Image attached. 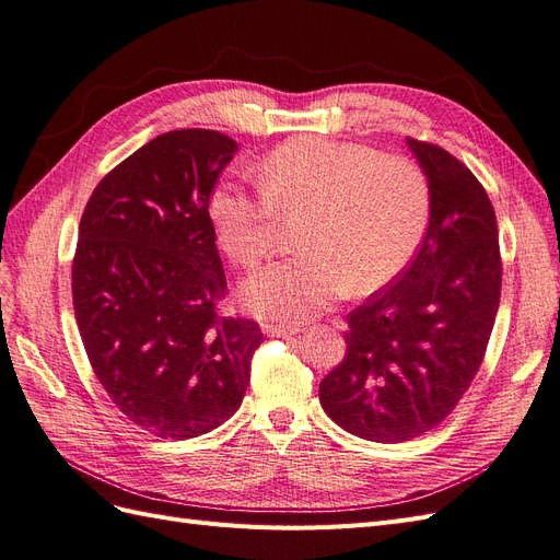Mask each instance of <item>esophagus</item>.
<instances>
[{
  "mask_svg": "<svg viewBox=\"0 0 560 560\" xmlns=\"http://www.w3.org/2000/svg\"><path fill=\"white\" fill-rule=\"evenodd\" d=\"M301 329L299 327H280V325H264V334L268 336H278V338H292L296 336Z\"/></svg>",
  "mask_w": 560,
  "mask_h": 560,
  "instance_id": "esophagus-1",
  "label": "esophagus"
}]
</instances>
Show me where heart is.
Segmentation results:
<instances>
[{
    "mask_svg": "<svg viewBox=\"0 0 560 560\" xmlns=\"http://www.w3.org/2000/svg\"><path fill=\"white\" fill-rule=\"evenodd\" d=\"M261 194L217 186L210 222L217 243L241 266L273 252L280 214L303 219L292 259L268 264L241 287L243 306L266 322L299 325L343 296L369 294L397 278L430 222V186L399 156L327 138H299L259 163Z\"/></svg>",
    "mask_w": 560,
    "mask_h": 560,
    "instance_id": "obj_1",
    "label": "heart"
}]
</instances>
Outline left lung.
Returning a JSON list of instances; mask_svg holds the SVG:
<instances>
[{
	"mask_svg": "<svg viewBox=\"0 0 560 560\" xmlns=\"http://www.w3.org/2000/svg\"><path fill=\"white\" fill-rule=\"evenodd\" d=\"M430 186L416 259L348 315L346 358L319 404L346 432L397 444L436 428L483 362L502 287L495 210L469 167L406 140Z\"/></svg>",
	"mask_w": 560,
	"mask_h": 560,
	"instance_id": "left-lung-1",
	"label": "left lung"
}]
</instances>
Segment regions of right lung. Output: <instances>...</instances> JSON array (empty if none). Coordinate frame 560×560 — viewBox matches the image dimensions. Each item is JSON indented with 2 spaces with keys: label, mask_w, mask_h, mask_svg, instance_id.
<instances>
[{
  "label": "right lung",
  "mask_w": 560,
  "mask_h": 560,
  "mask_svg": "<svg viewBox=\"0 0 560 560\" xmlns=\"http://www.w3.org/2000/svg\"><path fill=\"white\" fill-rule=\"evenodd\" d=\"M235 151L217 130L163 132L95 186L79 224L72 296L95 376L130 422L177 442L238 411L264 341L257 322L217 317L208 206Z\"/></svg>",
  "instance_id": "obj_1"
}]
</instances>
